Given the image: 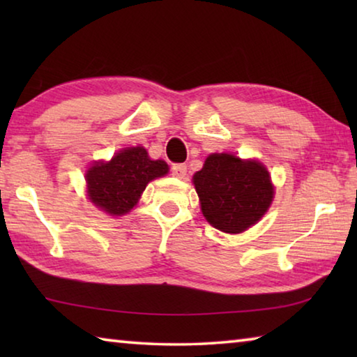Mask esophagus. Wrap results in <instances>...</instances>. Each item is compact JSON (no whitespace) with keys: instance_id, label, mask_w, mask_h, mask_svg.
<instances>
[{"instance_id":"34e87169","label":"esophagus","mask_w":357,"mask_h":357,"mask_svg":"<svg viewBox=\"0 0 357 357\" xmlns=\"http://www.w3.org/2000/svg\"><path fill=\"white\" fill-rule=\"evenodd\" d=\"M172 173H173V176L184 179L185 174H187V167L184 164H174L172 167Z\"/></svg>"}]
</instances>
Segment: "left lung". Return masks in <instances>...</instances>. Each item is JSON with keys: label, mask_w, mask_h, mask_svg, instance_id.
Segmentation results:
<instances>
[{"label": "left lung", "mask_w": 357, "mask_h": 357, "mask_svg": "<svg viewBox=\"0 0 357 357\" xmlns=\"http://www.w3.org/2000/svg\"><path fill=\"white\" fill-rule=\"evenodd\" d=\"M193 184L203 215L225 233H241L257 223L274 197L266 168L231 154H211L193 174Z\"/></svg>", "instance_id": "left-lung-1"}]
</instances>
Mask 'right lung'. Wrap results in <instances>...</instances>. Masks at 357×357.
<instances>
[{"label": "right lung", "instance_id": "add662e5", "mask_svg": "<svg viewBox=\"0 0 357 357\" xmlns=\"http://www.w3.org/2000/svg\"><path fill=\"white\" fill-rule=\"evenodd\" d=\"M167 173L165 162L151 160L144 148L123 149L107 164L100 162L89 168L86 173L88 197L110 215L128 214L138 203L149 181Z\"/></svg>", "mask_w": 357, "mask_h": 357}]
</instances>
